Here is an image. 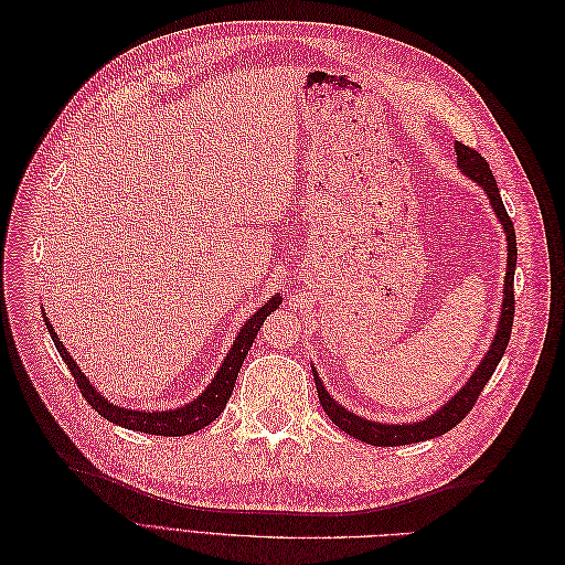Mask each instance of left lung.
<instances>
[{
    "label": "left lung",
    "instance_id": "obj_1",
    "mask_svg": "<svg viewBox=\"0 0 565 565\" xmlns=\"http://www.w3.org/2000/svg\"><path fill=\"white\" fill-rule=\"evenodd\" d=\"M457 152V167L459 172L467 179H471L476 185L483 188V193L490 200V207L502 224V231L507 235V273H504V292H502V309H500V320H498V332H494L490 349L483 355V361L478 363L467 384L461 386L455 396L443 403L434 415L422 417L417 422H403V424H386V422H372L361 415L351 413L344 405H339L328 388H324L322 380L318 377V370H313V380L318 388V398L328 417L339 426L341 431H347L349 436L367 443V446H377V448H393V446H409V443H419V440H429L438 438L443 434H448L452 426H457L461 419L467 417L473 403L478 401V393L483 391L488 380L492 377L494 367L500 365L502 355L507 351L509 337H511V324H514V270H516V233L514 224L504 210V202L500 198V188L498 181H494L488 162L481 158V152H476L473 148H467L465 143H455Z\"/></svg>",
    "mask_w": 565,
    "mask_h": 565
}]
</instances>
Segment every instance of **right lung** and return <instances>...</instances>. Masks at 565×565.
Returning a JSON list of instances; mask_svg holds the SVG:
<instances>
[{
	"label": "right lung",
	"mask_w": 565,
	"mask_h": 565,
	"mask_svg": "<svg viewBox=\"0 0 565 565\" xmlns=\"http://www.w3.org/2000/svg\"><path fill=\"white\" fill-rule=\"evenodd\" d=\"M280 303H282V297L273 295L259 311L249 316V320L243 324V330L237 332V337L233 339V347L228 349L224 363L218 365L214 380L207 384V388H204L200 396L193 398L191 403H185L174 409H131V407L115 405L106 396H100L98 388L87 380V374H84L79 370V365L75 363V358L63 347V341L54 332V324L49 322L44 309H42V316H44L51 339H54L56 351L63 358V363L67 365V370L73 372V377L82 391L84 401H87L100 417L117 424V426H125V429H134L141 434L185 436V434H195V431L204 429V426L212 424L221 413H224V407L231 398L235 380H237V372H241V367L245 363L252 341L256 339V332L262 330L266 316L280 309Z\"/></svg>",
	"instance_id": "right-lung-1"
}]
</instances>
